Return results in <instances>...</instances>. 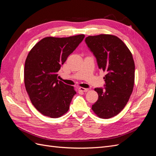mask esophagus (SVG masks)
<instances>
[{
	"label": "esophagus",
	"instance_id": "esophagus-1",
	"mask_svg": "<svg viewBox=\"0 0 156 156\" xmlns=\"http://www.w3.org/2000/svg\"><path fill=\"white\" fill-rule=\"evenodd\" d=\"M79 90L81 91V92H87L88 90V88H83V87H79Z\"/></svg>",
	"mask_w": 156,
	"mask_h": 156
}]
</instances>
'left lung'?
Listing matches in <instances>:
<instances>
[{
    "mask_svg": "<svg viewBox=\"0 0 156 156\" xmlns=\"http://www.w3.org/2000/svg\"><path fill=\"white\" fill-rule=\"evenodd\" d=\"M86 44L105 72V88H96L98 100L92 107L103 119L120 113L128 102L135 82V63L131 51L119 37L111 34L89 36Z\"/></svg>",
    "mask_w": 156,
    "mask_h": 156,
    "instance_id": "left-lung-1",
    "label": "left lung"
}]
</instances>
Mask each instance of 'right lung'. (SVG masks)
Here are the masks:
<instances>
[{"instance_id": "obj_1", "label": "right lung", "mask_w": 156, "mask_h": 156, "mask_svg": "<svg viewBox=\"0 0 156 156\" xmlns=\"http://www.w3.org/2000/svg\"><path fill=\"white\" fill-rule=\"evenodd\" d=\"M84 37V34L46 37L28 54L24 69L25 86L32 105L43 115L56 119L68 111L76 92L73 87L58 80L57 72Z\"/></svg>"}]
</instances>
